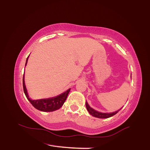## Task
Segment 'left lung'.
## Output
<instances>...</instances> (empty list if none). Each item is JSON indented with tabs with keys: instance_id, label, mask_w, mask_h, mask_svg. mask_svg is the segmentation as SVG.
Segmentation results:
<instances>
[{
	"instance_id": "1",
	"label": "left lung",
	"mask_w": 150,
	"mask_h": 150,
	"mask_svg": "<svg viewBox=\"0 0 150 150\" xmlns=\"http://www.w3.org/2000/svg\"><path fill=\"white\" fill-rule=\"evenodd\" d=\"M86 107H87V109L88 112H89L90 115H92L93 116H95V117L96 118H110L111 116H112L114 115H115L116 113L118 112V111H116L112 113H101L99 112L96 111L95 110H94L93 108H92L91 106L88 105V103L86 102Z\"/></svg>"
}]
</instances>
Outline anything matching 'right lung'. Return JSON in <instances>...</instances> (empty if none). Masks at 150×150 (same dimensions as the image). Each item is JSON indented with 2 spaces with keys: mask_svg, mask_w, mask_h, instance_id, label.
<instances>
[{
  "mask_svg": "<svg viewBox=\"0 0 150 150\" xmlns=\"http://www.w3.org/2000/svg\"><path fill=\"white\" fill-rule=\"evenodd\" d=\"M27 58L26 65L28 62ZM24 74L23 76V89L24 92L25 93V95H26V98H28L30 103L32 104V106H34L38 110L43 112H52L54 110H58V109L60 108L63 106V104H64L65 101L67 99V97L68 96V94H69L71 88L66 91L65 93H63L61 95H58L55 97L53 98H45V99H40V100H31L29 98L28 95V93L26 91V86H25L24 83Z\"/></svg>",
  "mask_w": 150,
  "mask_h": 150,
  "instance_id": "add662e5",
  "label": "right lung"
}]
</instances>
